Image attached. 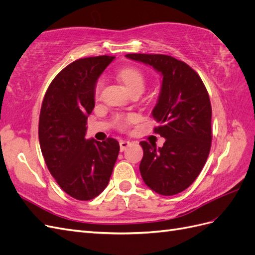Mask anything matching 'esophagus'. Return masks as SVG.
<instances>
[{
	"label": "esophagus",
	"instance_id": "1",
	"mask_svg": "<svg viewBox=\"0 0 255 255\" xmlns=\"http://www.w3.org/2000/svg\"><path fill=\"white\" fill-rule=\"evenodd\" d=\"M119 144H120V151L123 152L125 150H127V148L130 144V142L128 140H120Z\"/></svg>",
	"mask_w": 255,
	"mask_h": 255
}]
</instances>
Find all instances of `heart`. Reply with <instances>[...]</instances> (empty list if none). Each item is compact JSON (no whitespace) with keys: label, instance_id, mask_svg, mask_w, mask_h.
Instances as JSON below:
<instances>
[{"label":"heart","instance_id":"heart-1","mask_svg":"<svg viewBox=\"0 0 255 255\" xmlns=\"http://www.w3.org/2000/svg\"><path fill=\"white\" fill-rule=\"evenodd\" d=\"M118 78L121 80V82L126 85V87L128 89V91L132 94L134 91H143L145 87V76L141 70L135 67H128L123 68L118 72ZM102 87V81L100 80L95 89V94L98 96L100 94V90ZM120 125L127 126L128 123L133 120L132 117H127V118H119L118 119Z\"/></svg>","mask_w":255,"mask_h":255}]
</instances>
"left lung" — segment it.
<instances>
[{"label":"left lung","mask_w":255,"mask_h":255,"mask_svg":"<svg viewBox=\"0 0 255 255\" xmlns=\"http://www.w3.org/2000/svg\"><path fill=\"white\" fill-rule=\"evenodd\" d=\"M163 76L152 111L154 132L166 138L161 148L140 141L139 170L153 191L173 196L188 188L201 172L212 142V106L201 78L184 61L163 54H127Z\"/></svg>","instance_id":"obj_1"}]
</instances>
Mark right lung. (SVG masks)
<instances>
[{"instance_id":"1","label":"right lung","mask_w":255,"mask_h":255,"mask_svg":"<svg viewBox=\"0 0 255 255\" xmlns=\"http://www.w3.org/2000/svg\"><path fill=\"white\" fill-rule=\"evenodd\" d=\"M114 58L86 57L68 65L50 84L41 105L38 134L45 164L60 188L81 201L105 189L120 150L114 138H85L98 79Z\"/></svg>"}]
</instances>
